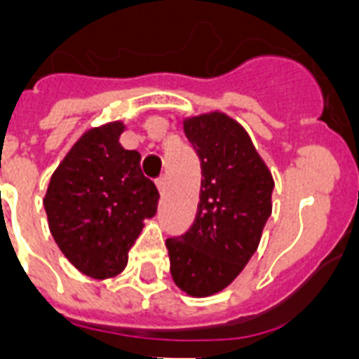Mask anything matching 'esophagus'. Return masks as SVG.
Masks as SVG:
<instances>
[{
  "mask_svg": "<svg viewBox=\"0 0 359 359\" xmlns=\"http://www.w3.org/2000/svg\"><path fill=\"white\" fill-rule=\"evenodd\" d=\"M158 184V190H160V194L162 196H165V191H168V177H160V179L156 180Z\"/></svg>",
  "mask_w": 359,
  "mask_h": 359,
  "instance_id": "esophagus-1",
  "label": "esophagus"
}]
</instances>
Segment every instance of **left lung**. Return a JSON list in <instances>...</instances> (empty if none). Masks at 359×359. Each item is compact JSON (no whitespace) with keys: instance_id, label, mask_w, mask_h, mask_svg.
<instances>
[{"instance_id":"left-lung-1","label":"left lung","mask_w":359,"mask_h":359,"mask_svg":"<svg viewBox=\"0 0 359 359\" xmlns=\"http://www.w3.org/2000/svg\"><path fill=\"white\" fill-rule=\"evenodd\" d=\"M201 162V194L194 224L165 240L175 283L190 296L224 290L257 251L272 214L273 179L250 135L225 114L184 121Z\"/></svg>"}]
</instances>
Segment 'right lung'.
<instances>
[{
  "instance_id": "add662e5",
  "label": "right lung",
  "mask_w": 359,
  "mask_h": 359,
  "mask_svg": "<svg viewBox=\"0 0 359 359\" xmlns=\"http://www.w3.org/2000/svg\"><path fill=\"white\" fill-rule=\"evenodd\" d=\"M123 123L91 128L50 179L44 208L59 250L80 272L114 278L143 222L158 208V188L141 171V154L119 143Z\"/></svg>"
}]
</instances>
